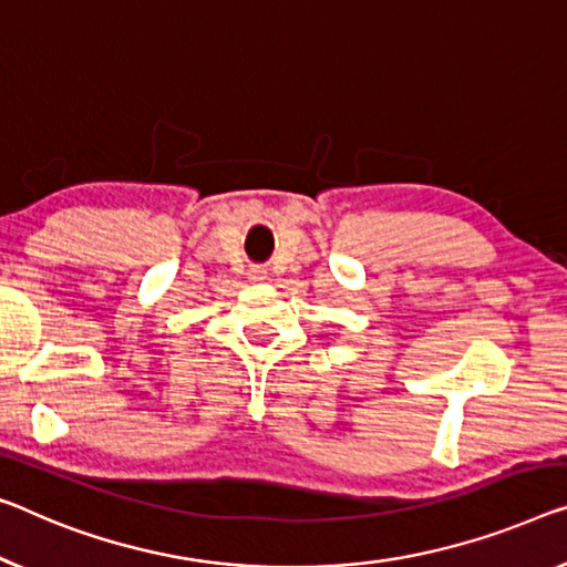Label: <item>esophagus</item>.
Returning a JSON list of instances; mask_svg holds the SVG:
<instances>
[{"instance_id":"34e87169","label":"esophagus","mask_w":567,"mask_h":567,"mask_svg":"<svg viewBox=\"0 0 567 567\" xmlns=\"http://www.w3.org/2000/svg\"><path fill=\"white\" fill-rule=\"evenodd\" d=\"M247 275H249L251 282H265L267 280V269L261 265H251Z\"/></svg>"}]
</instances>
